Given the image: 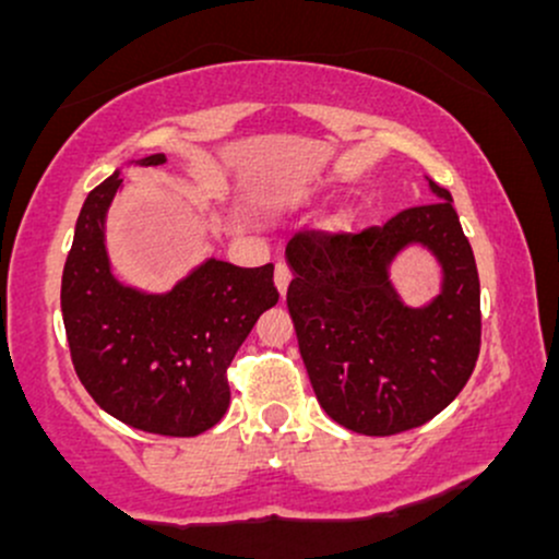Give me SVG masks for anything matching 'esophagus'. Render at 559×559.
<instances>
[{
  "mask_svg": "<svg viewBox=\"0 0 559 559\" xmlns=\"http://www.w3.org/2000/svg\"><path fill=\"white\" fill-rule=\"evenodd\" d=\"M288 284H292V271H288L286 262H275V286H278L281 297L286 294Z\"/></svg>",
  "mask_w": 559,
  "mask_h": 559,
  "instance_id": "esophagus-1",
  "label": "esophagus"
}]
</instances>
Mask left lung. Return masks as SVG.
Returning a JSON list of instances; mask_svg holds the SVG:
<instances>
[{
	"label": "left lung",
	"instance_id": "8db88e82",
	"mask_svg": "<svg viewBox=\"0 0 559 559\" xmlns=\"http://www.w3.org/2000/svg\"><path fill=\"white\" fill-rule=\"evenodd\" d=\"M402 210L360 234L299 230L286 243V305L320 407L365 436L418 428L447 407L476 368L480 284L452 194ZM420 242L442 265V292L404 306L388 278L402 248Z\"/></svg>",
	"mask_w": 559,
	"mask_h": 559
}]
</instances>
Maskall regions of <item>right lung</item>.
Instances as JSON below:
<instances>
[{
  "label": "right lung",
  "mask_w": 559,
  "mask_h": 559,
  "mask_svg": "<svg viewBox=\"0 0 559 559\" xmlns=\"http://www.w3.org/2000/svg\"><path fill=\"white\" fill-rule=\"evenodd\" d=\"M150 155L139 165H163ZM120 170L83 202L62 271L70 357L92 400L126 426L199 436L226 415L228 365L265 310L278 301L273 262L236 267L210 258L168 294L123 286L110 271L105 217Z\"/></svg>",
  "instance_id": "obj_1"
}]
</instances>
